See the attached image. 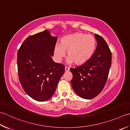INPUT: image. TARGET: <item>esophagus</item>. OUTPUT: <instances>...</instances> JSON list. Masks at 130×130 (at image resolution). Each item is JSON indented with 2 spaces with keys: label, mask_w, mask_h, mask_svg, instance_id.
<instances>
[{
  "label": "esophagus",
  "mask_w": 130,
  "mask_h": 130,
  "mask_svg": "<svg viewBox=\"0 0 130 130\" xmlns=\"http://www.w3.org/2000/svg\"><path fill=\"white\" fill-rule=\"evenodd\" d=\"M65 72H68V71H69V68H67V67H65Z\"/></svg>",
  "instance_id": "obj_1"
}]
</instances>
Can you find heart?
I'll use <instances>...</instances> for the list:
<instances>
[{"label":"heart","mask_w":130,"mask_h":130,"mask_svg":"<svg viewBox=\"0 0 130 130\" xmlns=\"http://www.w3.org/2000/svg\"><path fill=\"white\" fill-rule=\"evenodd\" d=\"M96 40L92 35L77 32L66 35L61 39L60 44L54 48V55L57 61L60 62L67 51L68 63L80 66L90 61L95 53Z\"/></svg>","instance_id":"b5f03b06"}]
</instances>
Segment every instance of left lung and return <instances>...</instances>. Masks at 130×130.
<instances>
[{"instance_id": "8db88e82", "label": "left lung", "mask_w": 130, "mask_h": 130, "mask_svg": "<svg viewBox=\"0 0 130 130\" xmlns=\"http://www.w3.org/2000/svg\"><path fill=\"white\" fill-rule=\"evenodd\" d=\"M97 41L95 53L85 64L71 68V84L80 98L92 99L100 93L108 79L111 64V52L107 43L100 35L95 34Z\"/></svg>"}]
</instances>
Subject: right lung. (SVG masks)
Returning a JSON list of instances; mask_svg holds the SVG:
<instances>
[{"label": "right lung", "instance_id": "add662e5", "mask_svg": "<svg viewBox=\"0 0 130 130\" xmlns=\"http://www.w3.org/2000/svg\"><path fill=\"white\" fill-rule=\"evenodd\" d=\"M57 40L45 30L27 37L18 51L20 82L35 100L45 101L51 98L64 73V65L55 62L52 58Z\"/></svg>", "mask_w": 130, "mask_h": 130}]
</instances>
